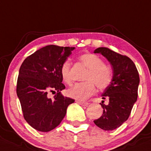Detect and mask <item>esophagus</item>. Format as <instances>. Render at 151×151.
<instances>
[{"mask_svg":"<svg viewBox=\"0 0 151 151\" xmlns=\"http://www.w3.org/2000/svg\"><path fill=\"white\" fill-rule=\"evenodd\" d=\"M76 102L78 103V104H81V105H82V106H87L89 104L88 102H85V101H78V100H76Z\"/></svg>","mask_w":151,"mask_h":151,"instance_id":"1","label":"esophagus"}]
</instances>
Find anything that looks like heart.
<instances>
[{"instance_id": "heart-1", "label": "heart", "mask_w": 151, "mask_h": 151, "mask_svg": "<svg viewBox=\"0 0 151 151\" xmlns=\"http://www.w3.org/2000/svg\"><path fill=\"white\" fill-rule=\"evenodd\" d=\"M79 61L87 68L84 75V82L78 83L67 90L69 97L84 101L96 93V86L99 90H103L109 87L112 81V73L110 68L105 65L104 60L99 55L93 53H84L80 55ZM72 64L70 60H66L61 64V78L65 84H71L73 77L71 74Z\"/></svg>"}]
</instances>
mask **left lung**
<instances>
[{
	"label": "left lung",
	"instance_id": "left-lung-1",
	"mask_svg": "<svg viewBox=\"0 0 151 151\" xmlns=\"http://www.w3.org/2000/svg\"><path fill=\"white\" fill-rule=\"evenodd\" d=\"M95 53H101L111 64L113 76L111 83L101 95L108 99L109 104L101 103V116L94 123L104 130H113L122 125L130 116L133 104L137 100L139 76L133 61L107 47H99Z\"/></svg>",
	"mask_w": 151,
	"mask_h": 151
}]
</instances>
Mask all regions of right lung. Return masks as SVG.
Wrapping results in <instances>:
<instances>
[{
	"label": "right lung",
	"instance_id": "right-lung-1",
	"mask_svg": "<svg viewBox=\"0 0 151 151\" xmlns=\"http://www.w3.org/2000/svg\"><path fill=\"white\" fill-rule=\"evenodd\" d=\"M75 47L48 45L29 55L21 64L17 81V95L24 119L41 132L55 129L63 120L67 108L75 100L64 97L61 64ZM57 92L53 99L49 92Z\"/></svg>",
	"mask_w": 151,
	"mask_h": 151
}]
</instances>
